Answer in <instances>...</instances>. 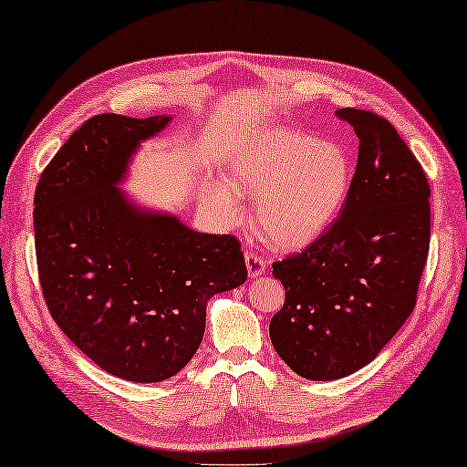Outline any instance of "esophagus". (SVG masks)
I'll use <instances>...</instances> for the list:
<instances>
[{"instance_id":"34e87169","label":"esophagus","mask_w":467,"mask_h":467,"mask_svg":"<svg viewBox=\"0 0 467 467\" xmlns=\"http://www.w3.org/2000/svg\"><path fill=\"white\" fill-rule=\"evenodd\" d=\"M245 265H247V274L255 278L265 272V258L262 254L254 252V250H245Z\"/></svg>"}]
</instances>
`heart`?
<instances>
[{"instance_id":"1","label":"heart","mask_w":467,"mask_h":467,"mask_svg":"<svg viewBox=\"0 0 467 467\" xmlns=\"http://www.w3.org/2000/svg\"><path fill=\"white\" fill-rule=\"evenodd\" d=\"M225 179L205 189L215 212L237 220L240 193L255 195L254 222L262 240L278 250H298L337 220L350 192L353 163L335 140L270 127L252 132L232 150Z\"/></svg>"}]
</instances>
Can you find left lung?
Segmentation results:
<instances>
[{"label":"left lung","instance_id":"1","mask_svg":"<svg viewBox=\"0 0 467 467\" xmlns=\"http://www.w3.org/2000/svg\"><path fill=\"white\" fill-rule=\"evenodd\" d=\"M358 159L340 215L302 252L274 262L286 288L270 322L274 348L312 380L373 360L413 312L430 254V181L387 119L340 109Z\"/></svg>","mask_w":467,"mask_h":467}]
</instances>
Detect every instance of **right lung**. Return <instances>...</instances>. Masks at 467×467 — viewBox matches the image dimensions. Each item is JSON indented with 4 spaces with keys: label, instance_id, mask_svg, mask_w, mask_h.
Listing matches in <instances>:
<instances>
[{
    "label": "right lung",
    "instance_id": "right-lung-1",
    "mask_svg": "<svg viewBox=\"0 0 467 467\" xmlns=\"http://www.w3.org/2000/svg\"><path fill=\"white\" fill-rule=\"evenodd\" d=\"M167 122L97 114L46 165L34 195L54 322L100 368L135 383L177 375L202 345L207 300L247 278L235 235L193 232L117 189L132 150Z\"/></svg>",
    "mask_w": 467,
    "mask_h": 467
}]
</instances>
